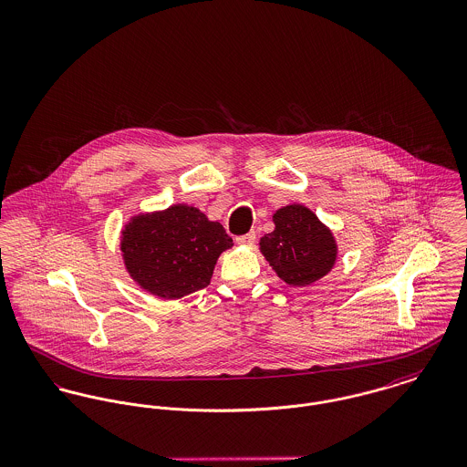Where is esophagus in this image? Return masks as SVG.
<instances>
[{"label": "esophagus", "instance_id": "1", "mask_svg": "<svg viewBox=\"0 0 467 467\" xmlns=\"http://www.w3.org/2000/svg\"><path fill=\"white\" fill-rule=\"evenodd\" d=\"M236 242H238L240 245H252V244L255 242V233L252 231V233H247V234H242V236L236 238Z\"/></svg>", "mask_w": 467, "mask_h": 467}]
</instances>
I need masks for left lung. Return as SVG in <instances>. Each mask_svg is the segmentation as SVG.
Here are the masks:
<instances>
[{"label": "left lung", "mask_w": 467, "mask_h": 467, "mask_svg": "<svg viewBox=\"0 0 467 467\" xmlns=\"http://www.w3.org/2000/svg\"><path fill=\"white\" fill-rule=\"evenodd\" d=\"M275 229L259 242V251L289 286H309L327 275L337 257L330 229L309 208L289 204L274 213Z\"/></svg>", "instance_id": "1"}]
</instances>
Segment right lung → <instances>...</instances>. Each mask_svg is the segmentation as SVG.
Masks as SVG:
<instances>
[{"label": "right lung", "instance_id": "add662e5", "mask_svg": "<svg viewBox=\"0 0 467 467\" xmlns=\"http://www.w3.org/2000/svg\"><path fill=\"white\" fill-rule=\"evenodd\" d=\"M231 247L225 229L188 204L133 216L120 236L131 279L165 300L208 286L218 255Z\"/></svg>", "mask_w": 467, "mask_h": 467}]
</instances>
